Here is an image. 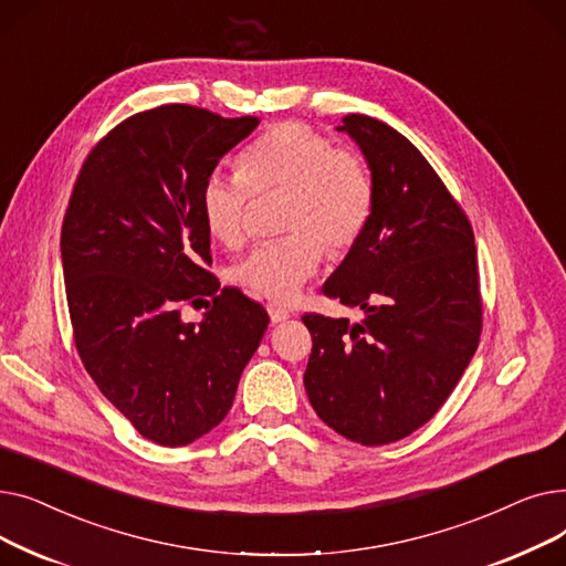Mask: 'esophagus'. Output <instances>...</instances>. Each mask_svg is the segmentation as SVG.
<instances>
[{
	"mask_svg": "<svg viewBox=\"0 0 566 566\" xmlns=\"http://www.w3.org/2000/svg\"><path fill=\"white\" fill-rule=\"evenodd\" d=\"M268 314H271V321L273 323H282V321H286L291 314H289V310H284V307H280V305H268Z\"/></svg>",
	"mask_w": 566,
	"mask_h": 566,
	"instance_id": "1",
	"label": "esophagus"
}]
</instances>
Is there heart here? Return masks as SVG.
<instances>
[{
	"mask_svg": "<svg viewBox=\"0 0 566 566\" xmlns=\"http://www.w3.org/2000/svg\"><path fill=\"white\" fill-rule=\"evenodd\" d=\"M252 192H284L280 224L289 233L254 248L229 275L277 303L291 301L316 273L323 248L339 254L358 243L374 208V181L363 158L293 122L256 137L238 158V174L216 169L206 176L199 206L218 243H245Z\"/></svg>",
	"mask_w": 566,
	"mask_h": 566,
	"instance_id": "b5f03b06",
	"label": "heart"
}]
</instances>
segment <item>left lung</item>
<instances>
[{
    "mask_svg": "<svg viewBox=\"0 0 566 566\" xmlns=\"http://www.w3.org/2000/svg\"><path fill=\"white\" fill-rule=\"evenodd\" d=\"M337 130L367 160L374 208L323 295L365 321L303 316L314 342L305 390L325 424L376 448L427 424L478 350V250L465 213L401 133L365 114Z\"/></svg>",
    "mask_w": 566,
    "mask_h": 566,
    "instance_id": "8db88e82",
    "label": "left lung"
}]
</instances>
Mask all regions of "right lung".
I'll return each instance as SVG.
<instances>
[{
  "label": "right lung",
  "instance_id": "1",
  "mask_svg": "<svg viewBox=\"0 0 566 566\" xmlns=\"http://www.w3.org/2000/svg\"><path fill=\"white\" fill-rule=\"evenodd\" d=\"M259 126L192 105L118 124L88 154L62 227V263L80 358L98 390L163 448L216 429L268 328L265 310L220 289L199 195L224 154ZM207 302L186 324L184 302Z\"/></svg>",
  "mask_w": 566,
  "mask_h": 566
}]
</instances>
